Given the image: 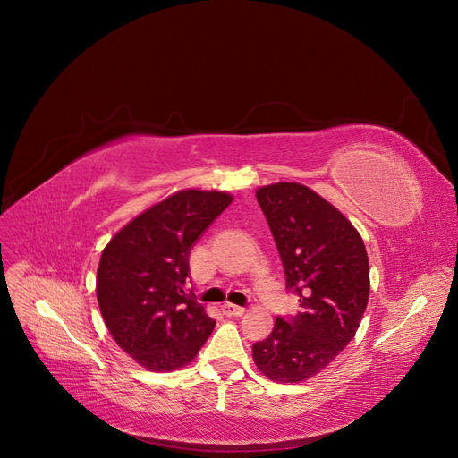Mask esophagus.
<instances>
[{"label":"esophagus","instance_id":"34e87169","mask_svg":"<svg viewBox=\"0 0 458 458\" xmlns=\"http://www.w3.org/2000/svg\"><path fill=\"white\" fill-rule=\"evenodd\" d=\"M222 310L227 317H242L246 313V310L241 308V306H236V303H224Z\"/></svg>","mask_w":458,"mask_h":458}]
</instances>
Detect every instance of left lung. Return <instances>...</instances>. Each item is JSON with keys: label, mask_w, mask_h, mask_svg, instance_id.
<instances>
[{"label": "left lung", "mask_w": 458, "mask_h": 458, "mask_svg": "<svg viewBox=\"0 0 458 458\" xmlns=\"http://www.w3.org/2000/svg\"><path fill=\"white\" fill-rule=\"evenodd\" d=\"M300 311L276 318L253 344L257 369L272 382H306L351 343L369 301V257L348 217L311 188L276 182L255 191Z\"/></svg>", "instance_id": "8db88e82"}]
</instances>
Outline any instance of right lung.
<instances>
[{
  "mask_svg": "<svg viewBox=\"0 0 458 458\" xmlns=\"http://www.w3.org/2000/svg\"><path fill=\"white\" fill-rule=\"evenodd\" d=\"M231 201L227 191L179 190L130 220L102 250V318L123 352L148 371L188 365L214 330L203 303L182 289L191 244Z\"/></svg>",
  "mask_w": 458,
  "mask_h": 458,
  "instance_id": "add662e5",
  "label": "right lung"
}]
</instances>
